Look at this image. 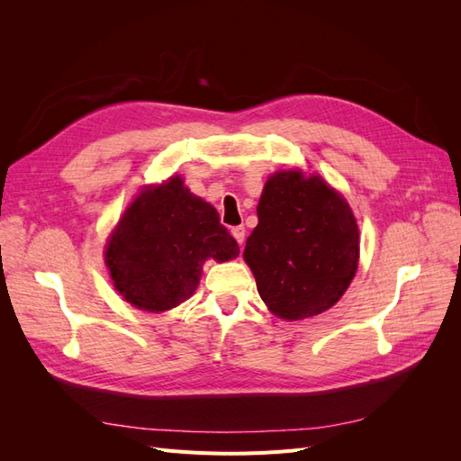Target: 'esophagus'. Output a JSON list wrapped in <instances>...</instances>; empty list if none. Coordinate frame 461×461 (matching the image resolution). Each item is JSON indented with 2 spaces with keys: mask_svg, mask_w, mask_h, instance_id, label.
<instances>
[{
  "mask_svg": "<svg viewBox=\"0 0 461 461\" xmlns=\"http://www.w3.org/2000/svg\"><path fill=\"white\" fill-rule=\"evenodd\" d=\"M230 232H232V236H234V240L242 246V244H244V239H246V229H244L242 225H239V227H232Z\"/></svg>",
  "mask_w": 461,
  "mask_h": 461,
  "instance_id": "34e87169",
  "label": "esophagus"
}]
</instances>
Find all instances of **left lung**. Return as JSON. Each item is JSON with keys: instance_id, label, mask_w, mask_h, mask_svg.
Instances as JSON below:
<instances>
[{"instance_id": "1", "label": "left lung", "mask_w": 461, "mask_h": 461, "mask_svg": "<svg viewBox=\"0 0 461 461\" xmlns=\"http://www.w3.org/2000/svg\"><path fill=\"white\" fill-rule=\"evenodd\" d=\"M258 219L244 259L267 308L288 321L332 308L359 258V232L346 200L317 175L281 171L263 188Z\"/></svg>"}]
</instances>
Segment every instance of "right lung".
Returning a JSON list of instances; mask_svg holds the SVG:
<instances>
[{"label":"right lung","instance_id":"add662e5","mask_svg":"<svg viewBox=\"0 0 461 461\" xmlns=\"http://www.w3.org/2000/svg\"><path fill=\"white\" fill-rule=\"evenodd\" d=\"M239 252L215 207L175 176L132 202L111 234L105 261L124 300L165 312L194 294L207 258L229 261Z\"/></svg>","mask_w":461,"mask_h":461}]
</instances>
